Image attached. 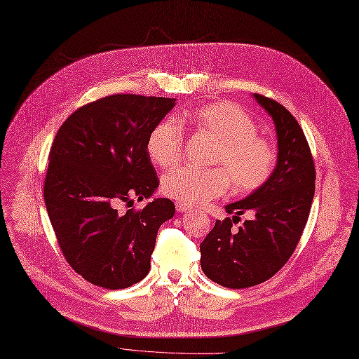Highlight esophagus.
<instances>
[{"label": "esophagus", "instance_id": "esophagus-1", "mask_svg": "<svg viewBox=\"0 0 359 359\" xmlns=\"http://www.w3.org/2000/svg\"><path fill=\"white\" fill-rule=\"evenodd\" d=\"M176 210H177V212H187V211H191V206L176 202Z\"/></svg>", "mask_w": 359, "mask_h": 359}]
</instances>
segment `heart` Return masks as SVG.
Returning <instances> with one entry per match:
<instances>
[{"label": "heart", "instance_id": "b5f03b06", "mask_svg": "<svg viewBox=\"0 0 359 359\" xmlns=\"http://www.w3.org/2000/svg\"><path fill=\"white\" fill-rule=\"evenodd\" d=\"M187 122L199 134L217 140L210 164L212 168H179L165 175L163 192L187 206L219 198L229 186L246 195L265 184L276 163L273 145L257 134L249 113L233 102H217L191 110ZM147 151L157 165L175 167L182 161L184 135L175 119L154 125L147 138Z\"/></svg>", "mask_w": 359, "mask_h": 359}]
</instances>
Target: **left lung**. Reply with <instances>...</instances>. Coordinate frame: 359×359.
Masks as SVG:
<instances>
[{
	"instance_id": "8db88e82",
	"label": "left lung",
	"mask_w": 359,
	"mask_h": 359,
	"mask_svg": "<svg viewBox=\"0 0 359 359\" xmlns=\"http://www.w3.org/2000/svg\"><path fill=\"white\" fill-rule=\"evenodd\" d=\"M255 99L275 123L276 167L252 195L225 206L234 217L217 219L199 246L203 273L231 290L262 284L285 265L304 231L316 189L314 160L297 119L269 97L255 93ZM246 210L252 219L236 229Z\"/></svg>"
}]
</instances>
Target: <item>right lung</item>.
I'll use <instances>...</instances> for the list:
<instances>
[{"instance_id":"obj_1","label":"right lung","mask_w":359,"mask_h":359,"mask_svg":"<svg viewBox=\"0 0 359 359\" xmlns=\"http://www.w3.org/2000/svg\"><path fill=\"white\" fill-rule=\"evenodd\" d=\"M175 100L113 94L75 110L53 140L46 211L69 266L94 285L138 284L149 272L160 225L175 215V203L165 198L123 215L116 210L119 202L129 206L158 187L147 138Z\"/></svg>"}]
</instances>
